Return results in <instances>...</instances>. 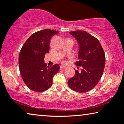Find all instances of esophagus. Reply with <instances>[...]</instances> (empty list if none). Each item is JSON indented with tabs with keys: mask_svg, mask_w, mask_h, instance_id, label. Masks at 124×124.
<instances>
[{
	"mask_svg": "<svg viewBox=\"0 0 124 124\" xmlns=\"http://www.w3.org/2000/svg\"><path fill=\"white\" fill-rule=\"evenodd\" d=\"M67 67H65V66H64V65H60V69H64L65 68H66Z\"/></svg>",
	"mask_w": 124,
	"mask_h": 124,
	"instance_id": "esophagus-1",
	"label": "esophagus"
}]
</instances>
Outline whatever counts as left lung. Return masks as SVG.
<instances>
[{
    "mask_svg": "<svg viewBox=\"0 0 124 124\" xmlns=\"http://www.w3.org/2000/svg\"><path fill=\"white\" fill-rule=\"evenodd\" d=\"M78 44L76 65L81 67V72L75 70V75L68 81L71 89L86 93L93 89L99 82L105 67V54L98 39L85 31L69 32Z\"/></svg>",
    "mask_w": 124,
    "mask_h": 124,
    "instance_id": "left-lung-1",
    "label": "left lung"
}]
</instances>
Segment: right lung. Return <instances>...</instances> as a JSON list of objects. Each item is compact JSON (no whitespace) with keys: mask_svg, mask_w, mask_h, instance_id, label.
I'll use <instances>...</instances> for the list:
<instances>
[{"mask_svg":"<svg viewBox=\"0 0 124 124\" xmlns=\"http://www.w3.org/2000/svg\"><path fill=\"white\" fill-rule=\"evenodd\" d=\"M56 30L44 29L35 32L22 47L18 57L20 71L23 81L30 90L43 92L52 85V78L60 69L58 64L47 67L44 58L50 50V42Z\"/></svg>","mask_w":124,"mask_h":124,"instance_id":"add662e5","label":"right lung"}]
</instances>
